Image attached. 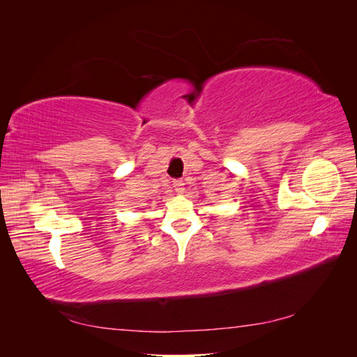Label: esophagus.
I'll list each match as a JSON object with an SVG mask.
<instances>
[{
  "label": "esophagus",
  "instance_id": "esophagus-1",
  "mask_svg": "<svg viewBox=\"0 0 357 357\" xmlns=\"http://www.w3.org/2000/svg\"><path fill=\"white\" fill-rule=\"evenodd\" d=\"M172 186H174L176 192H178V193L185 192V183H183V180H174L172 181Z\"/></svg>",
  "mask_w": 357,
  "mask_h": 357
}]
</instances>
